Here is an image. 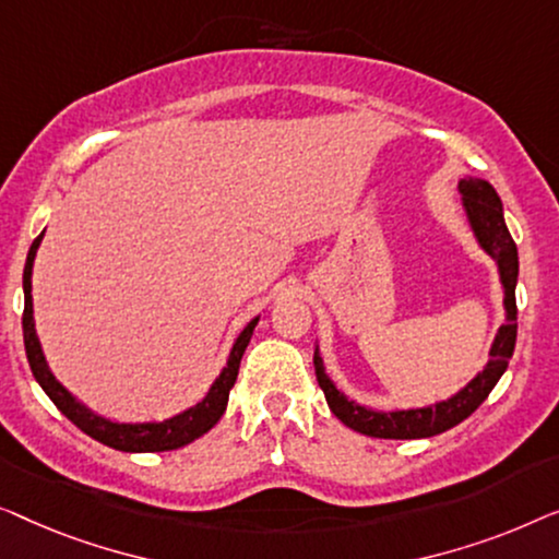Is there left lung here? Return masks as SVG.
Wrapping results in <instances>:
<instances>
[{"mask_svg":"<svg viewBox=\"0 0 559 559\" xmlns=\"http://www.w3.org/2000/svg\"><path fill=\"white\" fill-rule=\"evenodd\" d=\"M459 190L463 194V207L471 219L478 242L489 253L493 261L499 263L501 283H504V306H507V324H501L497 340L491 347V359L484 367L481 374H476L459 395L443 403L420 407V411H397V413H374L367 407L355 405L352 400L344 397L329 380L321 365L319 352H313V367H317L319 388L324 390L326 403L332 413L340 418L344 426L357 430L361 436L372 438H395V440H411V438H430L443 433L466 420L478 405L489 397L493 384L504 374L509 359L514 355L516 344V276H519V258L512 235L507 230L504 210H501V200L497 190L484 179H461Z\"/></svg>","mask_w":559,"mask_h":559,"instance_id":"left-lung-1","label":"left lung"}]
</instances>
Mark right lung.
<instances>
[{
  "label": "right lung",
  "mask_w": 559,
  "mask_h": 559,
  "mask_svg": "<svg viewBox=\"0 0 559 559\" xmlns=\"http://www.w3.org/2000/svg\"><path fill=\"white\" fill-rule=\"evenodd\" d=\"M43 235H37L33 248L27 253V263H25V276H22V286H25V311H22V334H25V352H27V361L29 369H33L35 380L40 382V388L47 392V397L52 400L55 407L66 415V418L83 430L85 436L96 438L98 443H104L108 448H116V451H126V453H154V451H175V448H182L187 443H192L194 438H200L207 433V430L215 426V423L223 418L225 407H227V397H230V390L235 380H238V369H240V359L242 352H246L250 336H253V329L258 324V319L250 321V324L242 329V334L235 340L230 359H227V367L223 369V374L217 377L215 384H212L207 397L198 403L190 411H185L182 415H175V418L164 420V423H136V426H123V423H108L98 415H93L91 411L78 403V400L70 395V392L62 388V384L55 380V374L47 369V361L43 357L40 342H37L35 334V321H33V263H35V253L40 248Z\"/></svg>",
  "instance_id": "obj_1"
}]
</instances>
